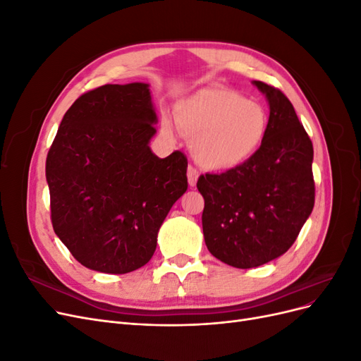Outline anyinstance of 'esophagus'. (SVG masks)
<instances>
[{
  "instance_id": "obj_1",
  "label": "esophagus",
  "mask_w": 361,
  "mask_h": 361,
  "mask_svg": "<svg viewBox=\"0 0 361 361\" xmlns=\"http://www.w3.org/2000/svg\"><path fill=\"white\" fill-rule=\"evenodd\" d=\"M187 178H188L190 187H195V183H197V179H199V171L190 166L187 170Z\"/></svg>"
}]
</instances>
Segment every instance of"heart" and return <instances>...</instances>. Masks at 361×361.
Here are the masks:
<instances>
[{
	"label": "heart",
	"mask_w": 361,
	"mask_h": 361,
	"mask_svg": "<svg viewBox=\"0 0 361 361\" xmlns=\"http://www.w3.org/2000/svg\"><path fill=\"white\" fill-rule=\"evenodd\" d=\"M174 120L191 140L194 159L212 171L244 167L259 154L269 128L264 106L223 87H207L179 101ZM161 133L167 138L176 135L169 117H162Z\"/></svg>",
	"instance_id": "b5f03b06"
}]
</instances>
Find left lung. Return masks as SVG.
I'll use <instances>...</instances> for the list:
<instances>
[{
	"mask_svg": "<svg viewBox=\"0 0 361 361\" xmlns=\"http://www.w3.org/2000/svg\"><path fill=\"white\" fill-rule=\"evenodd\" d=\"M269 105L259 154L244 167L200 176L203 236L211 255L248 269L285 255L314 204L313 145L279 89L253 81Z\"/></svg>",
	"mask_w": 361,
	"mask_h": 361,
	"instance_id": "obj_1",
	"label": "left lung"
}]
</instances>
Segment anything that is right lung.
Here are the masks:
<instances>
[{"mask_svg": "<svg viewBox=\"0 0 361 361\" xmlns=\"http://www.w3.org/2000/svg\"><path fill=\"white\" fill-rule=\"evenodd\" d=\"M149 84H106L64 114L48 152L54 232L85 268L126 274L145 267L159 227L188 188L180 152L158 158Z\"/></svg>", "mask_w": 361, "mask_h": 361, "instance_id": "1", "label": "right lung"}]
</instances>
